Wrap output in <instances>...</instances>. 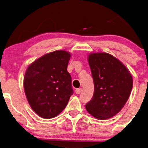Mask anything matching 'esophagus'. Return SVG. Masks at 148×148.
<instances>
[{"mask_svg": "<svg viewBox=\"0 0 148 148\" xmlns=\"http://www.w3.org/2000/svg\"><path fill=\"white\" fill-rule=\"evenodd\" d=\"M82 91V88H79V89H76V90H75V92H76V94H79Z\"/></svg>", "mask_w": 148, "mask_h": 148, "instance_id": "34e87169", "label": "esophagus"}]
</instances>
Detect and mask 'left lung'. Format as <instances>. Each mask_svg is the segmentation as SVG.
Here are the masks:
<instances>
[{
  "instance_id": "8db88e82",
  "label": "left lung",
  "mask_w": 148,
  "mask_h": 148,
  "mask_svg": "<svg viewBox=\"0 0 148 148\" xmlns=\"http://www.w3.org/2000/svg\"><path fill=\"white\" fill-rule=\"evenodd\" d=\"M88 60L94 92L86 109L99 120L111 118L120 112L130 97L132 75L123 62L109 53H90Z\"/></svg>"
}]
</instances>
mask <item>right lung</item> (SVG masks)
Here are the masks:
<instances>
[{"mask_svg": "<svg viewBox=\"0 0 148 148\" xmlns=\"http://www.w3.org/2000/svg\"><path fill=\"white\" fill-rule=\"evenodd\" d=\"M71 54L63 50L49 53L33 62L25 71L23 88L27 101L40 117L59 114L73 94L67 66Z\"/></svg>", "mask_w": 148, "mask_h": 148, "instance_id": "right-lung-1", "label": "right lung"}]
</instances>
